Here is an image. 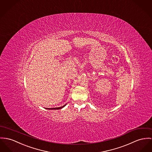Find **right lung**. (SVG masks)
<instances>
[{"instance_id": "obj_1", "label": "right lung", "mask_w": 152, "mask_h": 152, "mask_svg": "<svg viewBox=\"0 0 152 152\" xmlns=\"http://www.w3.org/2000/svg\"><path fill=\"white\" fill-rule=\"evenodd\" d=\"M66 105H64V106H61V107H55V108H46L47 109H61V108H62V107H64Z\"/></svg>"}]
</instances>
